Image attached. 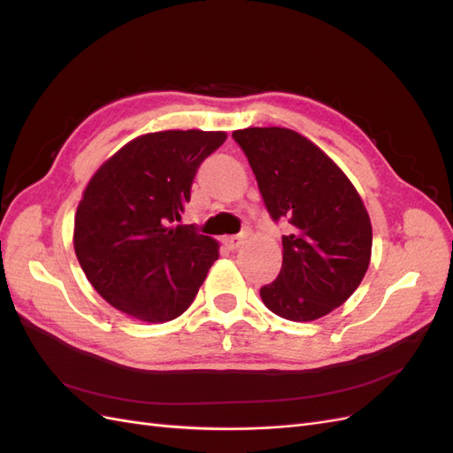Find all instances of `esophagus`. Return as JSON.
I'll return each mask as SVG.
<instances>
[{
  "label": "esophagus",
  "instance_id": "1",
  "mask_svg": "<svg viewBox=\"0 0 453 453\" xmlns=\"http://www.w3.org/2000/svg\"><path fill=\"white\" fill-rule=\"evenodd\" d=\"M243 238H245L243 234H238V236H228V238H225V245H226L228 250L234 251V250H238L240 245L243 243Z\"/></svg>",
  "mask_w": 453,
  "mask_h": 453
}]
</instances>
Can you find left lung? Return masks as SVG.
Here are the masks:
<instances>
[{
    "mask_svg": "<svg viewBox=\"0 0 453 453\" xmlns=\"http://www.w3.org/2000/svg\"><path fill=\"white\" fill-rule=\"evenodd\" d=\"M232 138L272 221L289 223L281 270L260 298L285 319L323 318L353 295L370 263L372 226L361 196L318 145L289 128H243Z\"/></svg>",
    "mask_w": 453,
    "mask_h": 453,
    "instance_id": "obj_1",
    "label": "left lung"
}]
</instances>
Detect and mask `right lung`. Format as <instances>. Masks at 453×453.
Returning a JSON list of instances; mask_svg holds the SVG:
<instances>
[{"mask_svg": "<svg viewBox=\"0 0 453 453\" xmlns=\"http://www.w3.org/2000/svg\"><path fill=\"white\" fill-rule=\"evenodd\" d=\"M225 132L166 130L127 143L94 173L75 215L73 245L109 304L149 323L193 304L219 258L217 242L180 221L200 164Z\"/></svg>", "mask_w": 453, "mask_h": 453, "instance_id": "right-lung-1", "label": "right lung"}]
</instances>
